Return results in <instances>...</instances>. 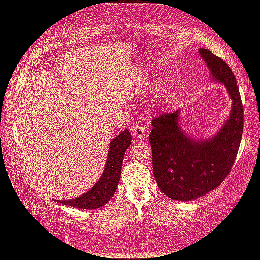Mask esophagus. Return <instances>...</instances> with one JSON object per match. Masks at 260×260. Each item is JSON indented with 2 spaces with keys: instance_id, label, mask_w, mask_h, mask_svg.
<instances>
[{
  "instance_id": "1",
  "label": "esophagus",
  "mask_w": 260,
  "mask_h": 260,
  "mask_svg": "<svg viewBox=\"0 0 260 260\" xmlns=\"http://www.w3.org/2000/svg\"><path fill=\"white\" fill-rule=\"evenodd\" d=\"M131 132H132L133 137L137 139H144L146 136V129H145V127H143V125H141V124L135 125V127L132 128Z\"/></svg>"
}]
</instances>
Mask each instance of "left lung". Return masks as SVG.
<instances>
[{
  "label": "left lung",
  "mask_w": 260,
  "mask_h": 260,
  "mask_svg": "<svg viewBox=\"0 0 260 260\" xmlns=\"http://www.w3.org/2000/svg\"><path fill=\"white\" fill-rule=\"evenodd\" d=\"M212 80L223 83L232 100L229 119L214 137L196 140L180 128V111L152 121L149 143L153 171L160 191L177 201H193L215 190L229 175L243 135L244 112L237 79L224 60L200 49Z\"/></svg>",
  "instance_id": "1"
}]
</instances>
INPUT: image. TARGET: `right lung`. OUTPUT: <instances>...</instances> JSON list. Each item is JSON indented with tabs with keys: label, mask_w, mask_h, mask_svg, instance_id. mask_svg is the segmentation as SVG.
<instances>
[{
	"label": "right lung",
	"mask_w": 260,
	"mask_h": 260,
	"mask_svg": "<svg viewBox=\"0 0 260 260\" xmlns=\"http://www.w3.org/2000/svg\"><path fill=\"white\" fill-rule=\"evenodd\" d=\"M130 144V131L123 130L117 137H115L111 142L103 174H102L101 178L91 190L79 196V198L65 201H55L70 207L88 210L96 209L105 205L116 192L118 182L120 180L123 156Z\"/></svg>",
	"instance_id": "right-lung-1"
}]
</instances>
